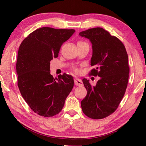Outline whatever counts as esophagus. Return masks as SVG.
<instances>
[{"label":"esophagus","mask_w":146,"mask_h":146,"mask_svg":"<svg viewBox=\"0 0 146 146\" xmlns=\"http://www.w3.org/2000/svg\"><path fill=\"white\" fill-rule=\"evenodd\" d=\"M74 84L76 86H82L83 85V83H82V81L79 78H75L74 79Z\"/></svg>","instance_id":"34e87169"}]
</instances>
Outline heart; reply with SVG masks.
<instances>
[{"mask_svg":"<svg viewBox=\"0 0 146 146\" xmlns=\"http://www.w3.org/2000/svg\"><path fill=\"white\" fill-rule=\"evenodd\" d=\"M81 42V41H80V42ZM72 70H73V72H74L75 74H78V73L80 72L79 69L77 68L76 67H74L73 68H72Z\"/></svg>","mask_w":146,"mask_h":146,"instance_id":"heart-1","label":"heart"}]
</instances>
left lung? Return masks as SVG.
<instances>
[{
  "instance_id": "1",
  "label": "left lung",
  "mask_w": 146,
  "mask_h": 146,
  "mask_svg": "<svg viewBox=\"0 0 146 146\" xmlns=\"http://www.w3.org/2000/svg\"><path fill=\"white\" fill-rule=\"evenodd\" d=\"M92 44L90 75L99 76L96 85L84 78L87 95L81 102L84 113L92 119H102L114 112L122 100L129 78L128 56L123 44L102 28L80 33Z\"/></svg>"
}]
</instances>
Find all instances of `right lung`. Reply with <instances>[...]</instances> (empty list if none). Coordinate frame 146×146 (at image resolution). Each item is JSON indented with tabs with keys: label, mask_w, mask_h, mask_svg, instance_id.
I'll return each instance as SVG.
<instances>
[{
	"label": "right lung",
	"mask_w": 146,
	"mask_h": 146,
	"mask_svg": "<svg viewBox=\"0 0 146 146\" xmlns=\"http://www.w3.org/2000/svg\"><path fill=\"white\" fill-rule=\"evenodd\" d=\"M74 29L42 27L24 39L20 45L16 69L18 86L31 110L44 117H52L62 110L74 86L71 75L63 74L56 80L50 72V62L57 58L62 44Z\"/></svg>",
	"instance_id": "obj_1"
}]
</instances>
